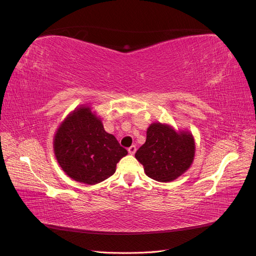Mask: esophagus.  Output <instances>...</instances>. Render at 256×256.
Wrapping results in <instances>:
<instances>
[{"label":"esophagus","mask_w":256,"mask_h":256,"mask_svg":"<svg viewBox=\"0 0 256 256\" xmlns=\"http://www.w3.org/2000/svg\"><path fill=\"white\" fill-rule=\"evenodd\" d=\"M136 145L130 146L129 148H128V152H129L130 154H134L136 152Z\"/></svg>","instance_id":"esophagus-1"}]
</instances>
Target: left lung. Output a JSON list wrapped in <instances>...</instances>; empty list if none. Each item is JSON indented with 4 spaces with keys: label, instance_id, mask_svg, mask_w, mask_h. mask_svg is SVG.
Listing matches in <instances>:
<instances>
[{
    "label": "left lung",
    "instance_id": "1",
    "mask_svg": "<svg viewBox=\"0 0 256 256\" xmlns=\"http://www.w3.org/2000/svg\"><path fill=\"white\" fill-rule=\"evenodd\" d=\"M194 154V138L189 131L152 122L147 128L146 141L136 150V158L152 180L168 182L187 171Z\"/></svg>",
    "mask_w": 256,
    "mask_h": 256
}]
</instances>
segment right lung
Masks as SVG:
<instances>
[{
  "mask_svg": "<svg viewBox=\"0 0 256 256\" xmlns=\"http://www.w3.org/2000/svg\"><path fill=\"white\" fill-rule=\"evenodd\" d=\"M53 150L62 170L74 180L95 184L116 171L128 152L108 134L102 118L88 106H81L60 122L53 138Z\"/></svg>",
  "mask_w": 256,
  "mask_h": 256,
  "instance_id": "add662e5",
  "label": "right lung"
}]
</instances>
